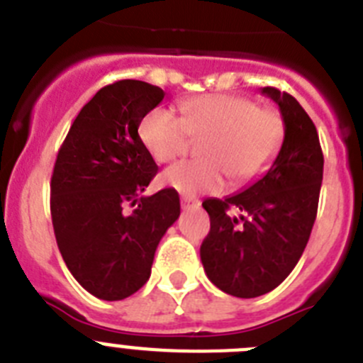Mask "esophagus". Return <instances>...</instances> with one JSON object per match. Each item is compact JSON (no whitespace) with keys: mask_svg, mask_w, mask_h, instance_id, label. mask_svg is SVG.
<instances>
[{"mask_svg":"<svg viewBox=\"0 0 363 363\" xmlns=\"http://www.w3.org/2000/svg\"><path fill=\"white\" fill-rule=\"evenodd\" d=\"M199 199L192 196H182V208H199Z\"/></svg>","mask_w":363,"mask_h":363,"instance_id":"esophagus-1","label":"esophagus"}]
</instances>
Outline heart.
Listing matches in <instances>:
<instances>
[{
  "instance_id": "heart-1",
  "label": "heart",
  "mask_w": 363,
  "mask_h": 363,
  "mask_svg": "<svg viewBox=\"0 0 363 363\" xmlns=\"http://www.w3.org/2000/svg\"><path fill=\"white\" fill-rule=\"evenodd\" d=\"M182 116L156 108L144 116L140 138L158 164L187 155L192 140L201 162H179L162 174V184L184 194L221 192L228 179L247 184L270 167L284 140V118L274 108L234 95L189 99Z\"/></svg>"
}]
</instances>
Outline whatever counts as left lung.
Instances as JSON below:
<instances>
[{
  "mask_svg": "<svg viewBox=\"0 0 363 363\" xmlns=\"http://www.w3.org/2000/svg\"><path fill=\"white\" fill-rule=\"evenodd\" d=\"M284 118L281 151L264 176L225 199H205L211 232L199 255L221 291L254 298L277 288L304 252L320 196L324 155L308 113L290 93L266 86ZM235 208L239 218L230 216Z\"/></svg>",
  "mask_w": 363,
  "mask_h": 363,
  "instance_id": "8db88e82",
  "label": "left lung"
}]
</instances>
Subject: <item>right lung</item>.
<instances>
[{"label":"right lung","instance_id":"1","mask_svg":"<svg viewBox=\"0 0 363 363\" xmlns=\"http://www.w3.org/2000/svg\"><path fill=\"white\" fill-rule=\"evenodd\" d=\"M164 95L133 79L99 89L53 165L50 212L59 252L79 284L102 301H122L147 282L160 239L179 216L174 189L142 196L158 165L138 125Z\"/></svg>","mask_w":363,"mask_h":363}]
</instances>
